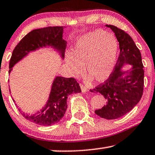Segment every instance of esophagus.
Here are the masks:
<instances>
[{
	"label": "esophagus",
	"mask_w": 155,
	"mask_h": 155,
	"mask_svg": "<svg viewBox=\"0 0 155 155\" xmlns=\"http://www.w3.org/2000/svg\"><path fill=\"white\" fill-rule=\"evenodd\" d=\"M80 87H81V91L83 92V93H86V92H87L88 91H89V89H88L87 88L85 87V86L82 85V84H80Z\"/></svg>",
	"instance_id": "esophagus-1"
}]
</instances>
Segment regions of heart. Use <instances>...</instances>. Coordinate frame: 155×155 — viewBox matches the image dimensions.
Here are the masks:
<instances>
[{
  "label": "heart",
  "mask_w": 155,
  "mask_h": 155,
  "mask_svg": "<svg viewBox=\"0 0 155 155\" xmlns=\"http://www.w3.org/2000/svg\"><path fill=\"white\" fill-rule=\"evenodd\" d=\"M118 43L112 34L100 29L80 36L76 40L71 54L67 53L65 59L73 76L83 71L89 74L88 80L103 82L112 73L116 65Z\"/></svg>",
  "instance_id": "b5f03b06"
}]
</instances>
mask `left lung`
I'll return each mask as SVG.
<instances>
[{
    "label": "left lung",
    "mask_w": 155,
    "mask_h": 155,
    "mask_svg": "<svg viewBox=\"0 0 155 155\" xmlns=\"http://www.w3.org/2000/svg\"><path fill=\"white\" fill-rule=\"evenodd\" d=\"M106 26L114 33L120 54L109 79L90 91L101 94L105 98L107 104L95 113L109 120L124 116L140 101L144 88V66L140 50L130 35L113 25ZM127 64L131 65V68L123 70Z\"/></svg>",
    "instance_id": "8db88e82"
}]
</instances>
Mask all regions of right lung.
<instances>
[{
	"mask_svg": "<svg viewBox=\"0 0 155 155\" xmlns=\"http://www.w3.org/2000/svg\"><path fill=\"white\" fill-rule=\"evenodd\" d=\"M64 26L46 27L35 29L25 35L13 50L9 64V74L17 63L26 57L31 52L41 48H51L56 51L64 60L66 48V41L63 38ZM11 92V89H9ZM81 92L79 84L74 78H64L56 76L46 104L35 114L23 112L21 114L31 122L41 126H51L59 121L67 109V98L71 94ZM13 101L15 100L13 99Z\"/></svg>",
	"mask_w": 155,
	"mask_h": 155,
	"instance_id": "1",
	"label": "right lung"
}]
</instances>
